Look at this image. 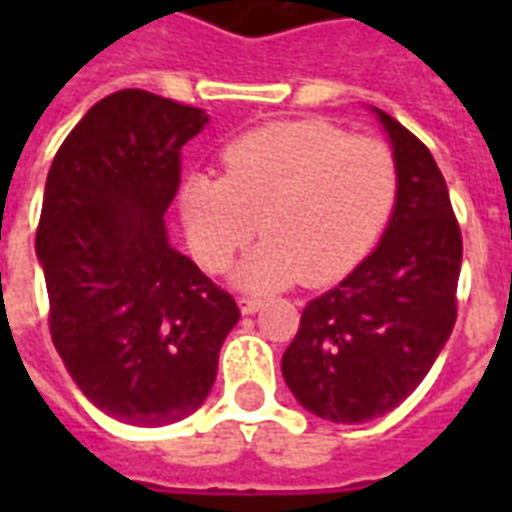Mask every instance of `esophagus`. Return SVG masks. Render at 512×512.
Here are the masks:
<instances>
[{
    "label": "esophagus",
    "mask_w": 512,
    "mask_h": 512,
    "mask_svg": "<svg viewBox=\"0 0 512 512\" xmlns=\"http://www.w3.org/2000/svg\"><path fill=\"white\" fill-rule=\"evenodd\" d=\"M238 307H241L244 315H255V312L263 307V301L252 299V296H244V299H238Z\"/></svg>",
    "instance_id": "1"
}]
</instances>
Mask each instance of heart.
<instances>
[{
    "label": "heart",
    "instance_id": "heart-1",
    "mask_svg": "<svg viewBox=\"0 0 512 512\" xmlns=\"http://www.w3.org/2000/svg\"><path fill=\"white\" fill-rule=\"evenodd\" d=\"M397 194L395 158L373 136H345L318 120L271 123L224 150V175H191L180 211L194 257L224 271L260 230L235 271L244 290H274L304 277H345L384 230Z\"/></svg>",
    "mask_w": 512,
    "mask_h": 512
}]
</instances>
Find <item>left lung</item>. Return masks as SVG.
Instances as JSON below:
<instances>
[{
    "label": "left lung",
    "mask_w": 512,
    "mask_h": 512,
    "mask_svg": "<svg viewBox=\"0 0 512 512\" xmlns=\"http://www.w3.org/2000/svg\"><path fill=\"white\" fill-rule=\"evenodd\" d=\"M392 142L395 211L348 277L312 299L282 356V376L315 417L354 425L403 403L455 326L463 241L430 150L373 109Z\"/></svg>",
    "instance_id": "1"
}]
</instances>
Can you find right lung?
<instances>
[{
    "instance_id": "obj_1",
    "label": "right lung",
    "mask_w": 512,
    "mask_h": 512,
    "mask_svg": "<svg viewBox=\"0 0 512 512\" xmlns=\"http://www.w3.org/2000/svg\"><path fill=\"white\" fill-rule=\"evenodd\" d=\"M205 123L197 106L145 90L106 95L65 136L43 191L35 249L54 348L93 406L139 428L205 403L241 318L164 227L180 147Z\"/></svg>"
}]
</instances>
